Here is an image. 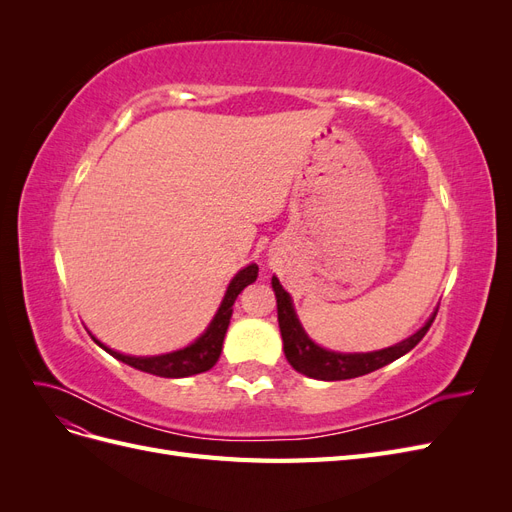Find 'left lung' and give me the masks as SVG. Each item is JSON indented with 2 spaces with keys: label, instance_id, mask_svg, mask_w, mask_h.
Returning a JSON list of instances; mask_svg holds the SVG:
<instances>
[{
  "label": "left lung",
  "instance_id": "left-lung-1",
  "mask_svg": "<svg viewBox=\"0 0 512 512\" xmlns=\"http://www.w3.org/2000/svg\"><path fill=\"white\" fill-rule=\"evenodd\" d=\"M273 290L277 297V320H280V331L284 339V352L288 363L309 378L316 380H350L369 374V371H376L384 365L393 363L399 356L410 352L425 333L429 331L431 322L436 320V314L429 318V322L421 331H416L406 342L395 344L391 348H384L378 352H367V354H342V352H331L316 346L312 339H309L303 331V327L294 314V307L290 301V294L282 288L280 280L273 277Z\"/></svg>",
  "mask_w": 512,
  "mask_h": 512
}]
</instances>
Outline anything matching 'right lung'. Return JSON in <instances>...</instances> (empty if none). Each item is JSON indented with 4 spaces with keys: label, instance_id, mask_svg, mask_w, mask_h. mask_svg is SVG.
Returning <instances> with one entry per match:
<instances>
[{
    "label": "right lung",
    "instance_id": "add662e5",
    "mask_svg": "<svg viewBox=\"0 0 512 512\" xmlns=\"http://www.w3.org/2000/svg\"><path fill=\"white\" fill-rule=\"evenodd\" d=\"M258 267L250 265L243 271L235 275V280L230 282L226 297L218 309V314L211 320L209 329L200 335L196 342L188 348L162 354V356H128V354H119L113 352L111 348L102 346L98 339L96 344L102 346L108 354H113L115 359L123 361L126 365H132L141 371H147V374L160 376V378H185V376H194V374H203V371L211 369L215 363H218L220 354H222V344H224V335L230 324L232 316V305H235V299L239 297V292L256 280Z\"/></svg>",
    "mask_w": 512,
    "mask_h": 512
}]
</instances>
